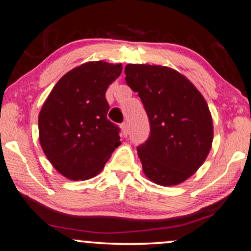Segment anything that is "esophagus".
<instances>
[{"instance_id":"esophagus-1","label":"esophagus","mask_w":251,"mask_h":251,"mask_svg":"<svg viewBox=\"0 0 251 251\" xmlns=\"http://www.w3.org/2000/svg\"><path fill=\"white\" fill-rule=\"evenodd\" d=\"M120 128H122V133H123V135H127L128 134V126H127V124L126 123H124V124H122V125H120Z\"/></svg>"}]
</instances>
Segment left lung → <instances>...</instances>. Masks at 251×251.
<instances>
[{
	"mask_svg": "<svg viewBox=\"0 0 251 251\" xmlns=\"http://www.w3.org/2000/svg\"><path fill=\"white\" fill-rule=\"evenodd\" d=\"M126 83L137 92L151 133L137 151L143 171L153 183H183L205 162L214 139L208 103L183 74L165 66L125 67Z\"/></svg>",
	"mask_w": 251,
	"mask_h": 251,
	"instance_id": "left-lung-1",
	"label": "left lung"
}]
</instances>
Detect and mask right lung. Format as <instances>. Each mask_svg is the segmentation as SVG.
I'll use <instances>...</instances> for the list:
<instances>
[{
	"mask_svg": "<svg viewBox=\"0 0 251 251\" xmlns=\"http://www.w3.org/2000/svg\"><path fill=\"white\" fill-rule=\"evenodd\" d=\"M122 71V63H82L56 82L42 105L40 144L63 177L93 178L120 145V129L107 119L105 93Z\"/></svg>",
	"mask_w": 251,
	"mask_h": 251,
	"instance_id": "add662e5",
	"label": "right lung"
}]
</instances>
